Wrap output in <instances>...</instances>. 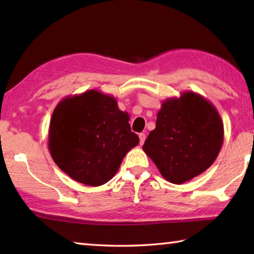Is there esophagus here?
<instances>
[{
	"label": "esophagus",
	"mask_w": 254,
	"mask_h": 254,
	"mask_svg": "<svg viewBox=\"0 0 254 254\" xmlns=\"http://www.w3.org/2000/svg\"><path fill=\"white\" fill-rule=\"evenodd\" d=\"M139 137H140V144L142 145L144 143V141H145V134H144V133H140Z\"/></svg>",
	"instance_id": "1"
}]
</instances>
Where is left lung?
Wrapping results in <instances>:
<instances>
[{"mask_svg": "<svg viewBox=\"0 0 254 254\" xmlns=\"http://www.w3.org/2000/svg\"><path fill=\"white\" fill-rule=\"evenodd\" d=\"M223 140L224 126L216 107L199 94L184 92L162 102L156 128L142 149L163 178L180 185L213 165Z\"/></svg>", "mask_w": 254, "mask_h": 254, "instance_id": "8db88e82", "label": "left lung"}]
</instances>
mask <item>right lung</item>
Segmentation results:
<instances>
[{
  "label": "right lung",
  "mask_w": 254,
  "mask_h": 254,
  "mask_svg": "<svg viewBox=\"0 0 254 254\" xmlns=\"http://www.w3.org/2000/svg\"><path fill=\"white\" fill-rule=\"evenodd\" d=\"M128 120L113 96L96 89L63 98L50 120L51 158L76 182L104 185L118 173L126 154L139 144Z\"/></svg>",
  "instance_id": "right-lung-1"
}]
</instances>
